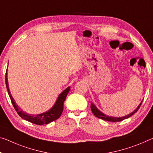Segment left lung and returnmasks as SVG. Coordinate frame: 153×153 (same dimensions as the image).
I'll return each instance as SVG.
<instances>
[{
    "instance_id": "1",
    "label": "left lung",
    "mask_w": 153,
    "mask_h": 153,
    "mask_svg": "<svg viewBox=\"0 0 153 153\" xmlns=\"http://www.w3.org/2000/svg\"><path fill=\"white\" fill-rule=\"evenodd\" d=\"M142 101L140 103V105H138V107L136 108V109L134 110L132 113H131L130 114H128V115H126V116H124L123 117H112V116H107V115L105 114L104 113H102V111H100V110L98 109L97 107H96V105L94 104H93L92 102H91V111H92L93 114L96 117H97L98 118L104 120L109 121V122H120V121L124 120H125V119L128 118L129 117H131V116H133L134 114H135V113L138 111V109H140L141 105H142Z\"/></svg>"
}]
</instances>
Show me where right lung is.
<instances>
[{"label":"right lung","mask_w":153,"mask_h":153,"mask_svg":"<svg viewBox=\"0 0 153 153\" xmlns=\"http://www.w3.org/2000/svg\"><path fill=\"white\" fill-rule=\"evenodd\" d=\"M5 83L7 89L9 96L11 100V102H12L14 109H15L16 111H17L18 114L19 115L22 119H24L28 122H30V123H31L37 124V125H42V124H49L52 123L54 120H56L58 119L59 117L61 116L63 109V102H64L65 98H66L70 90V87H68V88H67L65 90H63L62 92L59 95L57 100L55 101V104H54L53 106L51 107L48 111L42 113V114L35 115L29 114H28V113H26L25 111H23L22 109H20L19 106L16 104L15 100L13 99V98L11 94L10 90H9V88L7 80V70L5 74Z\"/></svg>","instance_id":"add662e5"}]
</instances>
